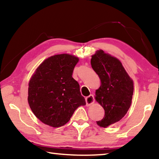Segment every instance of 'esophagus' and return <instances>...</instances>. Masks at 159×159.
I'll return each mask as SVG.
<instances>
[{
	"instance_id": "obj_1",
	"label": "esophagus",
	"mask_w": 159,
	"mask_h": 159,
	"mask_svg": "<svg viewBox=\"0 0 159 159\" xmlns=\"http://www.w3.org/2000/svg\"><path fill=\"white\" fill-rule=\"evenodd\" d=\"M85 102H86V105L90 106L91 104H93L95 102V99H94V96L93 95H90L89 96L86 97L85 98Z\"/></svg>"
}]
</instances>
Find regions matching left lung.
Here are the masks:
<instances>
[{
	"mask_svg": "<svg viewBox=\"0 0 159 159\" xmlns=\"http://www.w3.org/2000/svg\"><path fill=\"white\" fill-rule=\"evenodd\" d=\"M91 66L101 80L95 99L104 109V116L97 121L107 128L124 117L132 103L133 81L117 58L99 50L92 56Z\"/></svg>",
	"mask_w": 159,
	"mask_h": 159,
	"instance_id": "obj_1",
	"label": "left lung"
}]
</instances>
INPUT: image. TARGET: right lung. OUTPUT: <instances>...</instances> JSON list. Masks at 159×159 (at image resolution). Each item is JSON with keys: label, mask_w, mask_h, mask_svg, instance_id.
<instances>
[{"label": "right lung", "mask_w": 159, "mask_h": 159, "mask_svg": "<svg viewBox=\"0 0 159 159\" xmlns=\"http://www.w3.org/2000/svg\"><path fill=\"white\" fill-rule=\"evenodd\" d=\"M79 58L69 54L50 57L41 64L29 83L28 102L45 124L65 125L78 107L85 105L79 83L72 74Z\"/></svg>", "instance_id": "obj_1"}]
</instances>
